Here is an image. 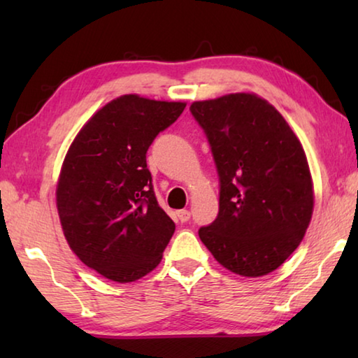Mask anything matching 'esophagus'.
Returning <instances> with one entry per match:
<instances>
[{
    "instance_id": "obj_1",
    "label": "esophagus",
    "mask_w": 358,
    "mask_h": 358,
    "mask_svg": "<svg viewBox=\"0 0 358 358\" xmlns=\"http://www.w3.org/2000/svg\"><path fill=\"white\" fill-rule=\"evenodd\" d=\"M177 217L180 220V222H187V221H189V217H191V213L187 210H178Z\"/></svg>"
}]
</instances>
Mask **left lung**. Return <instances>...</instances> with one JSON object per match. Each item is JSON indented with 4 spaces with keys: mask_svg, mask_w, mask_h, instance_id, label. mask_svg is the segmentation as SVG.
<instances>
[{
    "mask_svg": "<svg viewBox=\"0 0 358 358\" xmlns=\"http://www.w3.org/2000/svg\"><path fill=\"white\" fill-rule=\"evenodd\" d=\"M189 110L220 177V213L199 237L234 273L268 275L310 226L314 192L305 150L282 115L252 93L197 101Z\"/></svg>",
    "mask_w": 358,
    "mask_h": 358,
    "instance_id": "left-lung-1",
    "label": "left lung"
}]
</instances>
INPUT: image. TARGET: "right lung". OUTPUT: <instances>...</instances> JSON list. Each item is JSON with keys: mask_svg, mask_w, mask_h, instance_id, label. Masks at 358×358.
Returning <instances> with one entry per match:
<instances>
[{"mask_svg": "<svg viewBox=\"0 0 358 358\" xmlns=\"http://www.w3.org/2000/svg\"><path fill=\"white\" fill-rule=\"evenodd\" d=\"M185 102L124 94L99 108L64 157L57 208L82 262L107 280L131 282L159 265L175 222L156 201L147 151Z\"/></svg>", "mask_w": 358, "mask_h": 358, "instance_id": "1", "label": "right lung"}]
</instances>
